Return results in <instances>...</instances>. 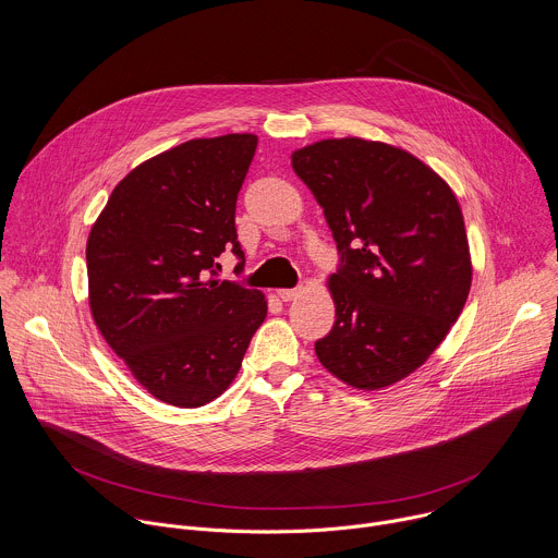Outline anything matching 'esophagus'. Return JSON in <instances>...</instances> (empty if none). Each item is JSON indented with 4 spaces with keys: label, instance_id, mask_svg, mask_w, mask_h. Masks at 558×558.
Here are the masks:
<instances>
[{
    "label": "esophagus",
    "instance_id": "obj_1",
    "mask_svg": "<svg viewBox=\"0 0 558 558\" xmlns=\"http://www.w3.org/2000/svg\"><path fill=\"white\" fill-rule=\"evenodd\" d=\"M298 293H300V289H278V298H280L282 302H291Z\"/></svg>",
    "mask_w": 558,
    "mask_h": 558
}]
</instances>
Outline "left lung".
I'll use <instances>...</instances> for the list:
<instances>
[{
  "mask_svg": "<svg viewBox=\"0 0 558 558\" xmlns=\"http://www.w3.org/2000/svg\"><path fill=\"white\" fill-rule=\"evenodd\" d=\"M324 210L341 267L326 282L330 332L315 354L354 390H381L418 369L469 298L473 267L451 185L405 148L330 137L291 153Z\"/></svg>",
  "mask_w": 558,
  "mask_h": 558,
  "instance_id": "left-lung-1",
  "label": "left lung"
}]
</instances>
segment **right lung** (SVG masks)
I'll list each match as a JSON object with an SVG mask.
<instances>
[{
    "mask_svg": "<svg viewBox=\"0 0 558 558\" xmlns=\"http://www.w3.org/2000/svg\"><path fill=\"white\" fill-rule=\"evenodd\" d=\"M254 133L189 140L135 166L87 239L92 317L150 397L202 408L236 379L267 317L256 289L215 278L236 241V197Z\"/></svg>",
    "mask_w": 558,
    "mask_h": 558,
    "instance_id": "1",
    "label": "right lung"
}]
</instances>
